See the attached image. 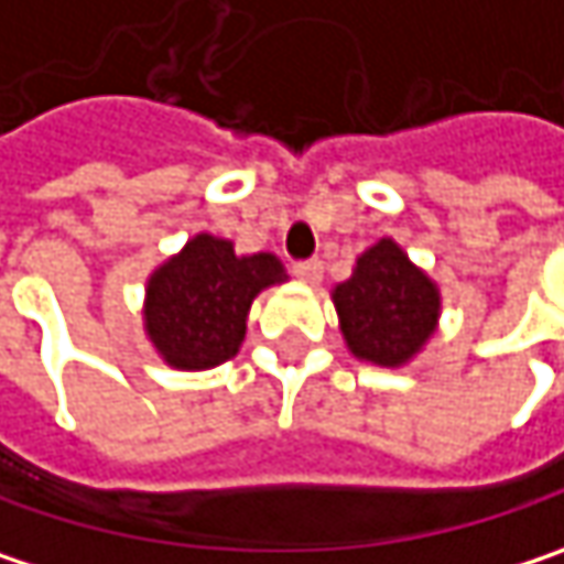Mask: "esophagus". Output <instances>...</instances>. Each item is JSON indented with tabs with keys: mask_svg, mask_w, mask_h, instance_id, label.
I'll use <instances>...</instances> for the list:
<instances>
[{
	"mask_svg": "<svg viewBox=\"0 0 564 564\" xmlns=\"http://www.w3.org/2000/svg\"><path fill=\"white\" fill-rule=\"evenodd\" d=\"M293 274H296L300 281L319 283V278H323V261H319V258H310V261H296V264H293Z\"/></svg>",
	"mask_w": 564,
	"mask_h": 564,
	"instance_id": "esophagus-1",
	"label": "esophagus"
}]
</instances>
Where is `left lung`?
<instances>
[{"instance_id":"obj_1","label":"left lung","mask_w":564,"mask_h":564,"mask_svg":"<svg viewBox=\"0 0 564 564\" xmlns=\"http://www.w3.org/2000/svg\"><path fill=\"white\" fill-rule=\"evenodd\" d=\"M333 300L351 355L371 365L400 368L435 333L438 290L390 238L358 258Z\"/></svg>"}]
</instances>
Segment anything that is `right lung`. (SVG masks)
Listing matches in <instances>:
<instances>
[{
	"label": "right lung",
	"mask_w": 564,
	"mask_h": 564,
	"mask_svg": "<svg viewBox=\"0 0 564 564\" xmlns=\"http://www.w3.org/2000/svg\"><path fill=\"white\" fill-rule=\"evenodd\" d=\"M283 278L274 254L238 258L226 238L196 235L151 274L144 329L167 365L183 371L216 368L238 351L251 300Z\"/></svg>",
	"instance_id": "right-lung-1"
}]
</instances>
